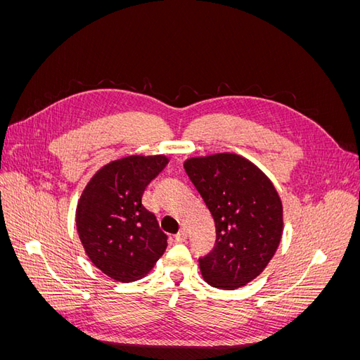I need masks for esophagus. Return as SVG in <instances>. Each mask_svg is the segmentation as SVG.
<instances>
[{
    "mask_svg": "<svg viewBox=\"0 0 360 360\" xmlns=\"http://www.w3.org/2000/svg\"><path fill=\"white\" fill-rule=\"evenodd\" d=\"M174 238H176V242H179V243H181V242H186V238H188V233H186V230H184V228H181V230L174 236Z\"/></svg>",
    "mask_w": 360,
    "mask_h": 360,
    "instance_id": "esophagus-1",
    "label": "esophagus"
}]
</instances>
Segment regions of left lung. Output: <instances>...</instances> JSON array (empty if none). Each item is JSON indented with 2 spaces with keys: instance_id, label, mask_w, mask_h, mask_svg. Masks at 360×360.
<instances>
[{
  "instance_id": "1",
  "label": "left lung",
  "mask_w": 360,
  "mask_h": 360,
  "mask_svg": "<svg viewBox=\"0 0 360 360\" xmlns=\"http://www.w3.org/2000/svg\"><path fill=\"white\" fill-rule=\"evenodd\" d=\"M184 169L210 210L216 242L201 257L207 284L236 290L255 279L275 255L282 236V202L274 184L252 162L219 153L192 158Z\"/></svg>"
}]
</instances>
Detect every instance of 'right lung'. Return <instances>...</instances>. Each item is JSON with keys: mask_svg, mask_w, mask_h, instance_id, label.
Masks as SVG:
<instances>
[{"mask_svg": "<svg viewBox=\"0 0 360 360\" xmlns=\"http://www.w3.org/2000/svg\"><path fill=\"white\" fill-rule=\"evenodd\" d=\"M167 163L162 155L114 160L94 174L81 195L76 228L85 254L115 281L143 278L165 252L168 236L141 200Z\"/></svg>", "mask_w": 360, "mask_h": 360, "instance_id": "obj_1", "label": "right lung"}]
</instances>
